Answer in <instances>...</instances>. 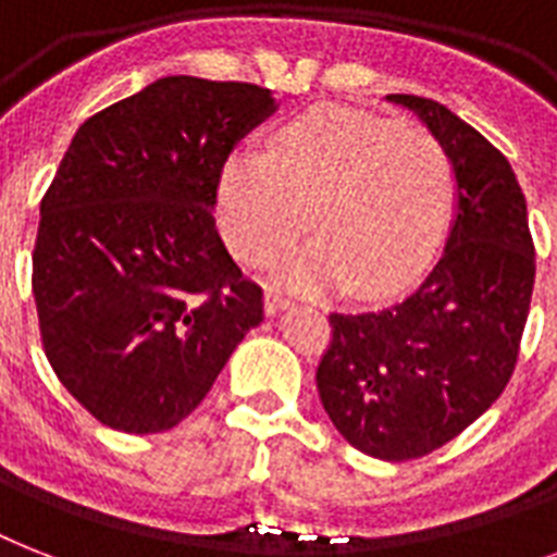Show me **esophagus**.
I'll list each match as a JSON object with an SVG mask.
<instances>
[{"instance_id":"esophagus-1","label":"esophagus","mask_w":557,"mask_h":557,"mask_svg":"<svg viewBox=\"0 0 557 557\" xmlns=\"http://www.w3.org/2000/svg\"><path fill=\"white\" fill-rule=\"evenodd\" d=\"M288 306V297L277 288H265V312L269 314H277L280 309H286Z\"/></svg>"}]
</instances>
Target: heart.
<instances>
[{
  "mask_svg": "<svg viewBox=\"0 0 557 557\" xmlns=\"http://www.w3.org/2000/svg\"><path fill=\"white\" fill-rule=\"evenodd\" d=\"M450 193V159L431 133L323 107L288 121L269 156L227 159L219 219L234 253L265 265L297 243L309 210L314 239L283 265L288 286L349 283L358 295H384L433 253Z\"/></svg>",
  "mask_w": 557,
  "mask_h": 557,
  "instance_id": "b5f03b06",
  "label": "heart"
}]
</instances>
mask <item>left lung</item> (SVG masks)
I'll return each instance as SVG.
<instances>
[{
	"mask_svg": "<svg viewBox=\"0 0 557 557\" xmlns=\"http://www.w3.org/2000/svg\"><path fill=\"white\" fill-rule=\"evenodd\" d=\"M387 100L448 152L454 219L445 251L410 295L330 314L318 393L352 448L405 462L459 436L506 389L532 304L535 245L527 196L497 147L436 100Z\"/></svg>",
	"mask_w": 557,
	"mask_h": 557,
	"instance_id": "1",
	"label": "left lung"
}]
</instances>
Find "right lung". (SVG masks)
I'll return each mask as SVG.
<instances>
[{
	"instance_id": "obj_1",
	"label": "right lung",
	"mask_w": 557,
	"mask_h": 557,
	"mask_svg": "<svg viewBox=\"0 0 557 557\" xmlns=\"http://www.w3.org/2000/svg\"><path fill=\"white\" fill-rule=\"evenodd\" d=\"M274 112L271 89L176 74L74 133L39 205L34 300L57 379L98 422L176 428L262 323L213 208L227 156Z\"/></svg>"
}]
</instances>
